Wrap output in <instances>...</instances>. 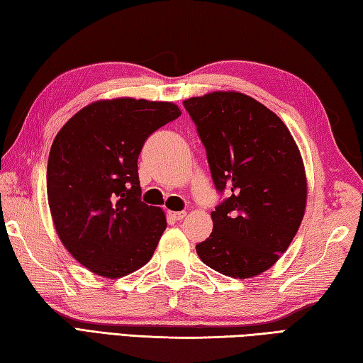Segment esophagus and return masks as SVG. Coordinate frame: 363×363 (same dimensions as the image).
<instances>
[{"label": "esophagus", "mask_w": 363, "mask_h": 363, "mask_svg": "<svg viewBox=\"0 0 363 363\" xmlns=\"http://www.w3.org/2000/svg\"><path fill=\"white\" fill-rule=\"evenodd\" d=\"M169 216H172L174 220H182L186 217V212L184 211H177V212H169Z\"/></svg>", "instance_id": "1"}]
</instances>
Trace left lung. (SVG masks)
I'll use <instances>...</instances> for the list:
<instances>
[{
  "label": "left lung",
  "instance_id": "1",
  "mask_svg": "<svg viewBox=\"0 0 363 363\" xmlns=\"http://www.w3.org/2000/svg\"><path fill=\"white\" fill-rule=\"evenodd\" d=\"M206 147L218 194L214 230L196 245L206 266L250 279L272 267L294 239L307 203V177L293 135L274 111L242 92L184 101Z\"/></svg>",
  "mask_w": 363,
  "mask_h": 363
}]
</instances>
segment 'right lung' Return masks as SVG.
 Listing matches in <instances>:
<instances>
[{"label":"right lung","mask_w":363,"mask_h":363,"mask_svg":"<svg viewBox=\"0 0 363 363\" xmlns=\"http://www.w3.org/2000/svg\"><path fill=\"white\" fill-rule=\"evenodd\" d=\"M179 116L172 102L99 101L55 137L48 206L61 242L91 272L119 279L152 258L167 218L141 201L138 155L149 135Z\"/></svg>","instance_id":"1"}]
</instances>
